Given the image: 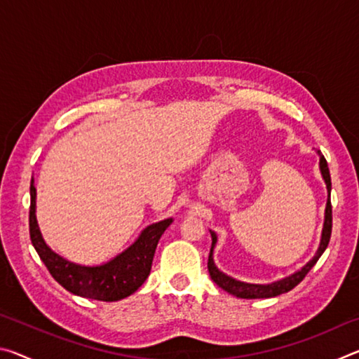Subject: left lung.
I'll return each instance as SVG.
<instances>
[{
	"label": "left lung",
	"mask_w": 359,
	"mask_h": 359,
	"mask_svg": "<svg viewBox=\"0 0 359 359\" xmlns=\"http://www.w3.org/2000/svg\"><path fill=\"white\" fill-rule=\"evenodd\" d=\"M320 171L321 175H323L325 184L327 188V203H326V209H325V224H323V233H321V241H320V247L315 257L309 261V263L302 267L301 271L294 272L288 277L282 278V280L267 283V285H258V283H247V282H241L236 280V278L229 277L226 274L218 269L214 263V248L217 244V234L214 231H210L212 236V247H210V253H209V261H208V269L210 278L214 280L218 287L223 288L224 291H228L229 294H233L236 297H244V299H261V297H274L278 294L287 293V291L293 290L297 283H299L304 277L307 276V272L312 269L317 263L318 258L323 255L326 250L327 244H330V238H331V229H332V208H331V175H330V168H327V163L325 160V156L320 154Z\"/></svg>",
	"instance_id": "left-lung-1"
}]
</instances>
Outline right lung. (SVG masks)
Wrapping results in <instances>:
<instances>
[{
    "label": "right lung",
    "instance_id": "1",
    "mask_svg": "<svg viewBox=\"0 0 359 359\" xmlns=\"http://www.w3.org/2000/svg\"><path fill=\"white\" fill-rule=\"evenodd\" d=\"M33 184L34 180L32 179V185H29V196H32L29 238L52 277L69 293L88 297V299L112 302L135 293L149 277L158 241L172 223V218L150 224L142 231L135 244L104 264H76L60 257L42 239L38 220H36V188Z\"/></svg>",
    "mask_w": 359,
    "mask_h": 359
}]
</instances>
